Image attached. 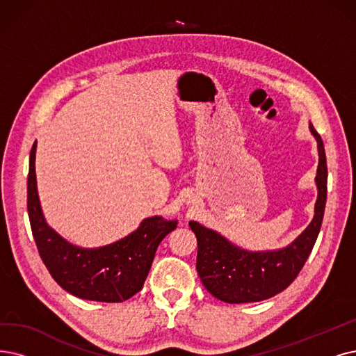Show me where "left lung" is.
Returning <instances> with one entry per match:
<instances>
[{
    "label": "left lung",
    "instance_id": "obj_1",
    "mask_svg": "<svg viewBox=\"0 0 356 356\" xmlns=\"http://www.w3.org/2000/svg\"><path fill=\"white\" fill-rule=\"evenodd\" d=\"M318 149L316 175L317 200L314 218L292 243L279 250L250 251L241 248L219 232L190 220L197 236V273L204 288L219 301L247 304L264 301L285 291L301 272L314 247L327 198V162L320 134L309 124Z\"/></svg>",
    "mask_w": 356,
    "mask_h": 356
}]
</instances>
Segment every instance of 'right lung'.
Listing matches in <instances>:
<instances>
[{"label":"right lung","instance_id":"add662e5","mask_svg":"<svg viewBox=\"0 0 356 356\" xmlns=\"http://www.w3.org/2000/svg\"><path fill=\"white\" fill-rule=\"evenodd\" d=\"M36 141L27 177V211L40 259L58 285L81 300L122 302L136 295L149 275L154 252L178 220L146 218L127 236L108 245L84 248L71 244L48 225L36 184Z\"/></svg>","mask_w":356,"mask_h":356}]
</instances>
